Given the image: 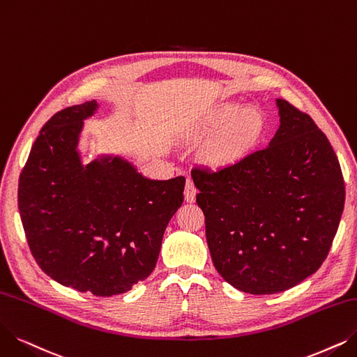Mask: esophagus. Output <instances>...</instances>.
Returning <instances> with one entry per match:
<instances>
[{"mask_svg":"<svg viewBox=\"0 0 357 357\" xmlns=\"http://www.w3.org/2000/svg\"><path fill=\"white\" fill-rule=\"evenodd\" d=\"M196 188L193 184L192 178L186 180V188H184V199H186V202H195L196 201Z\"/></svg>","mask_w":357,"mask_h":357,"instance_id":"1","label":"esophagus"}]
</instances>
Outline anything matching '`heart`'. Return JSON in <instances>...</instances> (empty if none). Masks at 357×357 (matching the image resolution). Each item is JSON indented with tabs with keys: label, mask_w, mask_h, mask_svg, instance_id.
<instances>
[{
	"label": "heart",
	"mask_w": 357,
	"mask_h": 357,
	"mask_svg": "<svg viewBox=\"0 0 357 357\" xmlns=\"http://www.w3.org/2000/svg\"><path fill=\"white\" fill-rule=\"evenodd\" d=\"M208 129L221 130L206 149L208 161L215 167H233L259 146L265 136V120L258 111L228 104L212 112Z\"/></svg>",
	"instance_id": "obj_1"
}]
</instances>
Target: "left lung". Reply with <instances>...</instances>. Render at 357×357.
Instances as JSON below:
<instances>
[{"label":"left lung","mask_w":357,"mask_h":357,"mask_svg":"<svg viewBox=\"0 0 357 357\" xmlns=\"http://www.w3.org/2000/svg\"><path fill=\"white\" fill-rule=\"evenodd\" d=\"M268 148L233 167H195L213 266L250 294L289 290L326 259L344 209L337 155L309 114L277 99Z\"/></svg>","instance_id":"1"}]
</instances>
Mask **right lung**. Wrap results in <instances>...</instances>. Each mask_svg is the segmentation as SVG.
Listing matches in <instances>:
<instances>
[{"label":"right lung","instance_id":"1","mask_svg":"<svg viewBox=\"0 0 357 357\" xmlns=\"http://www.w3.org/2000/svg\"><path fill=\"white\" fill-rule=\"evenodd\" d=\"M96 101L42 127L19 178V211L35 261L56 282L93 296L129 291L153 271L186 178L149 180L120 158L83 167V120Z\"/></svg>","mask_w":357,"mask_h":357}]
</instances>
